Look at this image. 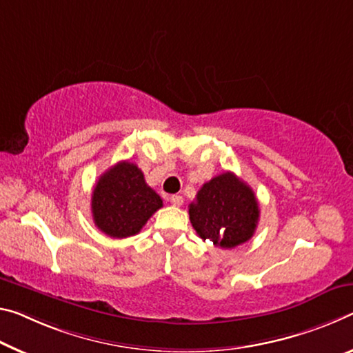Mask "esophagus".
Masks as SVG:
<instances>
[{
    "label": "esophagus",
    "mask_w": 353,
    "mask_h": 353,
    "mask_svg": "<svg viewBox=\"0 0 353 353\" xmlns=\"http://www.w3.org/2000/svg\"><path fill=\"white\" fill-rule=\"evenodd\" d=\"M170 201H171V204L176 207H181L183 204V198L179 196V194H172V196H170Z\"/></svg>",
    "instance_id": "esophagus-1"
}]
</instances>
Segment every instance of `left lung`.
Returning a JSON list of instances; mask_svg holds the SVG:
<instances>
[{
    "label": "left lung",
    "mask_w": 353,
    "mask_h": 353,
    "mask_svg": "<svg viewBox=\"0 0 353 353\" xmlns=\"http://www.w3.org/2000/svg\"><path fill=\"white\" fill-rule=\"evenodd\" d=\"M188 214L201 239L221 248H236L253 237L259 204L253 190L226 171L199 188Z\"/></svg>",
    "instance_id": "1"
}]
</instances>
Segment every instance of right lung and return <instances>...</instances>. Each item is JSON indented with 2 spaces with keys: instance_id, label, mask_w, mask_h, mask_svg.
Instances as JSON below:
<instances>
[{
  "instance_id": "1",
  "label": "right lung",
  "mask_w": 353,
  "mask_h": 353,
  "mask_svg": "<svg viewBox=\"0 0 353 353\" xmlns=\"http://www.w3.org/2000/svg\"><path fill=\"white\" fill-rule=\"evenodd\" d=\"M160 207L163 201L144 181L143 171L130 161L111 166L92 190L94 223L113 239L135 236Z\"/></svg>"
}]
</instances>
